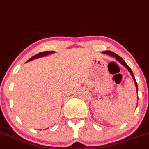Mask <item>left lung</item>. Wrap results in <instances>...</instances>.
Here are the masks:
<instances>
[{"label": "left lung", "mask_w": 149, "mask_h": 149, "mask_svg": "<svg viewBox=\"0 0 149 149\" xmlns=\"http://www.w3.org/2000/svg\"><path fill=\"white\" fill-rule=\"evenodd\" d=\"M103 53H104V54H108V55L111 56V57H115V58H116V59H117V60L121 64H123V66H125V67L126 69H127L128 70V71H129V72L130 73V74H131L133 80H134V83H135V86H136V92H137V94H138V87H137V83H136V80H135L134 76V74H133V73H132V69H130V68L129 67V66H128V65H127V64H126V63H125V61L123 60V59H122V58H121L120 57V56L118 55L117 54H116V53H114L113 52H111V51H109V50H106V51H104Z\"/></svg>", "instance_id": "left-lung-1"}]
</instances>
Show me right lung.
<instances>
[{
  "label": "right lung",
  "mask_w": 149,
  "mask_h": 149,
  "mask_svg": "<svg viewBox=\"0 0 149 149\" xmlns=\"http://www.w3.org/2000/svg\"><path fill=\"white\" fill-rule=\"evenodd\" d=\"M54 52H54V51H45V52H40V53H38V54H36V55H34L33 57H32L31 58H30V59H29V60L27 61L26 62H28V61H31V60H33V59H38V58L45 57V56L48 55V54H53V53H54Z\"/></svg>",
  "instance_id": "right-lung-1"
}]
</instances>
